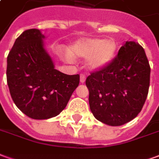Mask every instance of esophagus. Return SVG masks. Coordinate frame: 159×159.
Instances as JSON below:
<instances>
[{"label": "esophagus", "mask_w": 159, "mask_h": 159, "mask_svg": "<svg viewBox=\"0 0 159 159\" xmlns=\"http://www.w3.org/2000/svg\"><path fill=\"white\" fill-rule=\"evenodd\" d=\"M85 81H86V76L82 74V75L80 76V83H85Z\"/></svg>", "instance_id": "1"}]
</instances>
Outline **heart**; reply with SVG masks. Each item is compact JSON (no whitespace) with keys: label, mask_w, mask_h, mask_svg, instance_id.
<instances>
[{"label":"heart","mask_w":159,"mask_h":159,"mask_svg":"<svg viewBox=\"0 0 159 159\" xmlns=\"http://www.w3.org/2000/svg\"><path fill=\"white\" fill-rule=\"evenodd\" d=\"M117 44L114 41L103 39H82L70 47L69 59L72 57L88 58L86 66L90 70H100L109 66L117 52Z\"/></svg>","instance_id":"b5f03b06"}]
</instances>
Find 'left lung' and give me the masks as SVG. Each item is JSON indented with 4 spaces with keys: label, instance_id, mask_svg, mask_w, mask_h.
Masks as SVG:
<instances>
[{
    "label": "left lung",
    "instance_id": "left-lung-1",
    "mask_svg": "<svg viewBox=\"0 0 159 159\" xmlns=\"http://www.w3.org/2000/svg\"><path fill=\"white\" fill-rule=\"evenodd\" d=\"M151 68L138 42H126L109 66L87 77L90 110L97 120L120 126L138 114L147 100Z\"/></svg>",
    "mask_w": 159,
    "mask_h": 159
}]
</instances>
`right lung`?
Returning a JSON list of instances; mask_svg holds the SVG:
<instances>
[{
	"label": "right lung",
	"mask_w": 159,
	"mask_h": 159,
	"mask_svg": "<svg viewBox=\"0 0 159 159\" xmlns=\"http://www.w3.org/2000/svg\"><path fill=\"white\" fill-rule=\"evenodd\" d=\"M41 30H25L7 56V81L19 110L33 119L59 115L79 84L80 76L66 75L54 68L44 47Z\"/></svg>",
	"instance_id": "obj_1"
}]
</instances>
